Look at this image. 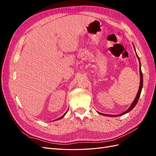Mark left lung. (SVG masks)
<instances>
[{
    "mask_svg": "<svg viewBox=\"0 0 156 156\" xmlns=\"http://www.w3.org/2000/svg\"><path fill=\"white\" fill-rule=\"evenodd\" d=\"M136 56H137L138 59L139 60V62H140V59H139V57L138 56V55H136ZM140 68H139V71H140V86H139V91H138V93L137 94H136V96L135 98V99L134 100L133 102L132 103V104L131 105V106L129 107V108L127 109L126 111H125L124 112L122 113V114L120 115H106V114H101V113H100V114L102 115H104V116H122L123 115H125L126 113L129 112L130 111H131L133 108L135 107V106L136 105V103H137L138 102V100L139 99V97H140V93H141V91H142V88H143V73H142V71H141V68H140Z\"/></svg>",
    "mask_w": 156,
    "mask_h": 156,
    "instance_id": "obj_1",
    "label": "left lung"
}]
</instances>
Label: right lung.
Returning <instances> with one entry per match:
<instances>
[{
    "label": "right lung",
    "mask_w": 156,
    "mask_h": 156,
    "mask_svg": "<svg viewBox=\"0 0 156 156\" xmlns=\"http://www.w3.org/2000/svg\"><path fill=\"white\" fill-rule=\"evenodd\" d=\"M66 113H64V115H62V116H61L60 118H59V119H56V120H58V119H62V118H63V117H64V116H65V115H66Z\"/></svg>",
    "instance_id": "right-lung-1"
}]
</instances>
